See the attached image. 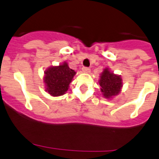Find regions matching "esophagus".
<instances>
[{
	"mask_svg": "<svg viewBox=\"0 0 159 159\" xmlns=\"http://www.w3.org/2000/svg\"><path fill=\"white\" fill-rule=\"evenodd\" d=\"M82 70H83V73H90V69L87 68V67H83V68L82 69Z\"/></svg>",
	"mask_w": 159,
	"mask_h": 159,
	"instance_id": "34e87169",
	"label": "esophagus"
}]
</instances>
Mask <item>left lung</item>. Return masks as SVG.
I'll use <instances>...</instances> for the list:
<instances>
[{
    "instance_id": "left-lung-1",
    "label": "left lung",
    "mask_w": 159,
    "mask_h": 159,
    "mask_svg": "<svg viewBox=\"0 0 159 159\" xmlns=\"http://www.w3.org/2000/svg\"><path fill=\"white\" fill-rule=\"evenodd\" d=\"M102 96L107 100L119 95L123 87V79L120 75L114 73L110 68L103 69L99 79Z\"/></svg>"
}]
</instances>
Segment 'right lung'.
Listing matches in <instances>:
<instances>
[{"label":"right lung","instance_id":"obj_1","mask_svg":"<svg viewBox=\"0 0 159 159\" xmlns=\"http://www.w3.org/2000/svg\"><path fill=\"white\" fill-rule=\"evenodd\" d=\"M76 74L75 70L69 67L67 62L48 67L44 72L45 92L52 97L62 96L68 91L70 84Z\"/></svg>","mask_w":159,"mask_h":159}]
</instances>
